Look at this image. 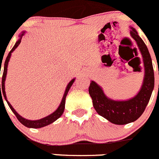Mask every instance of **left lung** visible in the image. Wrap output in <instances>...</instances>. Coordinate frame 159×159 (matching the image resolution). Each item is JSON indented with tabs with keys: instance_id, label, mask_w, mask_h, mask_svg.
Returning <instances> with one entry per match:
<instances>
[{
	"instance_id": "1",
	"label": "left lung",
	"mask_w": 159,
	"mask_h": 159,
	"mask_svg": "<svg viewBox=\"0 0 159 159\" xmlns=\"http://www.w3.org/2000/svg\"><path fill=\"white\" fill-rule=\"evenodd\" d=\"M130 34L136 40L143 56L145 67L143 84L138 94L128 101H116L107 98L101 87L94 81H91L88 88L97 113L112 123L117 125L127 124L139 118L146 109L154 89V70L148 48L134 28L131 27Z\"/></svg>"
}]
</instances>
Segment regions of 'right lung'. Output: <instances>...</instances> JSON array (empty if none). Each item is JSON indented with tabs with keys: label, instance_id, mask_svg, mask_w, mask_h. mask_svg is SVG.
<instances>
[{
	"label": "right lung",
	"instance_id": "add662e5",
	"mask_svg": "<svg viewBox=\"0 0 159 159\" xmlns=\"http://www.w3.org/2000/svg\"><path fill=\"white\" fill-rule=\"evenodd\" d=\"M23 34H24V32H23L22 34L20 35V39L17 42H16V43H15L14 46H13V47L12 48V49L10 51L9 54H8V56H7L6 60H5L4 66V72H3V76H2V84H0V98H2V96H1V94H3V95H4V98H5V100H6V101H7V98H6V93H5L4 81H5V78H6V75H7V70L8 61H9L10 58H11V53H12V52L15 49H16V48L18 46H19L20 43L21 39H22V36H23ZM74 81H75V78H74V79L71 80V81H70L69 83H68V86H67V88H66V92H65V93H64V96H63L62 100H61V103H60L59 107H58V109L56 110V111L54 112V113H52V114H50L49 116H47L46 117L43 118V119H41V120H28L24 119V118H23L22 116H20V115L18 114V113H16V111H15V110L12 107V106L11 105V103H10L7 101V103L8 106L10 107V108H11V110L13 111V113L15 114V116H16L17 120H19V121L20 122V123H22L23 125H24L25 126H26V127H29V128H41V127H43V126H47V125H49V124H50V123H53L54 121H56V120L58 119V118H59L60 116L62 115L63 112H64V110H65V103H66V96H67V93H68V91H69V89H70V88H71V85H72L73 83H74Z\"/></svg>",
	"mask_w": 159,
	"mask_h": 159
}]
</instances>
